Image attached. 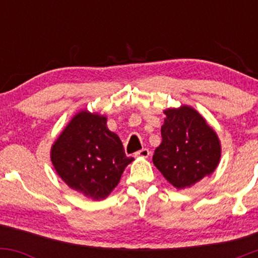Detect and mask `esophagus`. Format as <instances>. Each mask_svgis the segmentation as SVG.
I'll return each mask as SVG.
<instances>
[{
  "instance_id": "34e87169",
  "label": "esophagus",
  "mask_w": 258,
  "mask_h": 258,
  "mask_svg": "<svg viewBox=\"0 0 258 258\" xmlns=\"http://www.w3.org/2000/svg\"><path fill=\"white\" fill-rule=\"evenodd\" d=\"M149 149H147V148H143V149L138 150V152L135 153V156L136 158H148L149 156Z\"/></svg>"
}]
</instances>
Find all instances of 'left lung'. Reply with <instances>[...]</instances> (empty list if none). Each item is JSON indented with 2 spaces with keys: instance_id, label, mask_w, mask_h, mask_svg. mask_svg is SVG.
I'll return each mask as SVG.
<instances>
[{
  "instance_id": "1",
  "label": "left lung",
  "mask_w": 258,
  "mask_h": 258,
  "mask_svg": "<svg viewBox=\"0 0 258 258\" xmlns=\"http://www.w3.org/2000/svg\"><path fill=\"white\" fill-rule=\"evenodd\" d=\"M161 144L153 162L162 176L176 188L194 185L217 167L221 144L217 135L190 106L165 110Z\"/></svg>"
}]
</instances>
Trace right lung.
Masks as SVG:
<instances>
[{
  "instance_id": "add662e5",
  "label": "right lung",
  "mask_w": 258,
  "mask_h": 258,
  "mask_svg": "<svg viewBox=\"0 0 258 258\" xmlns=\"http://www.w3.org/2000/svg\"><path fill=\"white\" fill-rule=\"evenodd\" d=\"M51 160L70 188L98 200L117 185L133 158H127L122 142L108 130L106 117L84 110L53 144Z\"/></svg>"
}]
</instances>
